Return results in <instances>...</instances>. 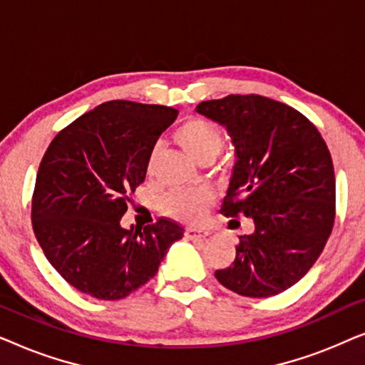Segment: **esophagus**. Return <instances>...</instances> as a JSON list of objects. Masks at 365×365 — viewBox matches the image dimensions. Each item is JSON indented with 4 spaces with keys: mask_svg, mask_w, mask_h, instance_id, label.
<instances>
[{
    "mask_svg": "<svg viewBox=\"0 0 365 365\" xmlns=\"http://www.w3.org/2000/svg\"><path fill=\"white\" fill-rule=\"evenodd\" d=\"M211 231L204 227H187L186 229V237L191 239V241H196V239H206Z\"/></svg>",
    "mask_w": 365,
    "mask_h": 365,
    "instance_id": "34e87169",
    "label": "esophagus"
}]
</instances>
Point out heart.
<instances>
[{
    "label": "heart",
    "instance_id": "obj_1",
    "mask_svg": "<svg viewBox=\"0 0 365 365\" xmlns=\"http://www.w3.org/2000/svg\"><path fill=\"white\" fill-rule=\"evenodd\" d=\"M174 139L191 156L194 161L202 163L217 156L222 148V133L216 124L204 118H191L184 121L176 131ZM158 149H154L149 156L148 171L151 173L154 159H156ZM212 201V194L206 187L196 189H181L173 191L161 199L163 211L169 216L179 219L184 222L201 221L204 212Z\"/></svg>",
    "mask_w": 365,
    "mask_h": 365
}]
</instances>
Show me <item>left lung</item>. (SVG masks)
Listing matches in <instances>:
<instances>
[{
    "instance_id": "left-lung-1",
    "label": "left lung",
    "mask_w": 365,
    "mask_h": 365,
    "mask_svg": "<svg viewBox=\"0 0 365 365\" xmlns=\"http://www.w3.org/2000/svg\"><path fill=\"white\" fill-rule=\"evenodd\" d=\"M196 111L226 128L236 148L221 212L254 222L216 279L239 296H276L306 276L331 236L336 178L327 144L304 114L259 94L202 101Z\"/></svg>"
}]
</instances>
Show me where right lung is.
<instances>
[{
	"label": "right lung",
	"mask_w": 365,
	"mask_h": 365,
	"mask_svg": "<svg viewBox=\"0 0 365 365\" xmlns=\"http://www.w3.org/2000/svg\"><path fill=\"white\" fill-rule=\"evenodd\" d=\"M178 111L108 101L56 134L39 164L33 231L44 256L74 289L118 301L156 276L184 229L171 219L121 227L128 194L144 181L159 136Z\"/></svg>",
	"instance_id": "add662e5"
}]
</instances>
